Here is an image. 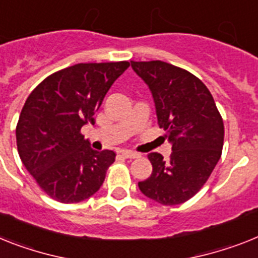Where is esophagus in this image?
I'll return each mask as SVG.
<instances>
[{
	"label": "esophagus",
	"instance_id": "esophagus-1",
	"mask_svg": "<svg viewBox=\"0 0 258 258\" xmlns=\"http://www.w3.org/2000/svg\"><path fill=\"white\" fill-rule=\"evenodd\" d=\"M120 154L122 155L124 158H131V159L138 158V157H140V154H137V153H134V152H131V150H121Z\"/></svg>",
	"mask_w": 258,
	"mask_h": 258
}]
</instances>
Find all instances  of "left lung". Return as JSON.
<instances>
[{
	"label": "left lung",
	"instance_id": "obj_1",
	"mask_svg": "<svg viewBox=\"0 0 258 258\" xmlns=\"http://www.w3.org/2000/svg\"><path fill=\"white\" fill-rule=\"evenodd\" d=\"M131 64L152 92L158 125L172 150L167 161L159 153L149 154L153 172L138 187L163 206L184 203L203 187L220 159L223 118L207 87L186 70L162 60Z\"/></svg>",
	"mask_w": 258,
	"mask_h": 258
}]
</instances>
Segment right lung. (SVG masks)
<instances>
[{"label": "right lung", "instance_id": "obj_1", "mask_svg": "<svg viewBox=\"0 0 258 258\" xmlns=\"http://www.w3.org/2000/svg\"><path fill=\"white\" fill-rule=\"evenodd\" d=\"M129 61L79 63L55 72L27 97L16 129L21 161L48 197L79 203L100 190L114 152H97L80 133Z\"/></svg>", "mask_w": 258, "mask_h": 258}]
</instances>
